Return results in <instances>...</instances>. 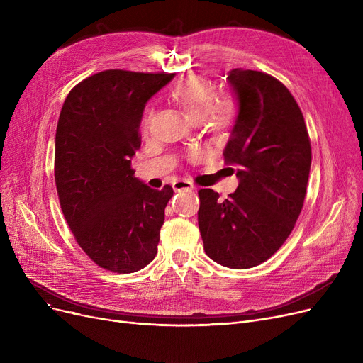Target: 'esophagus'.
<instances>
[{"label":"esophagus","instance_id":"1","mask_svg":"<svg viewBox=\"0 0 363 363\" xmlns=\"http://www.w3.org/2000/svg\"><path fill=\"white\" fill-rule=\"evenodd\" d=\"M172 186H174V189L178 193L184 191V189H185V191H194V189H196L194 184H191L189 181H175Z\"/></svg>","mask_w":363,"mask_h":363}]
</instances>
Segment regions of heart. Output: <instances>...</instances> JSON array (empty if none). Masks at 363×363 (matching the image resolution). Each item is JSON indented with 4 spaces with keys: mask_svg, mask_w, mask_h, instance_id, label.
<instances>
[{
    "mask_svg": "<svg viewBox=\"0 0 363 363\" xmlns=\"http://www.w3.org/2000/svg\"><path fill=\"white\" fill-rule=\"evenodd\" d=\"M170 100L186 114L193 122H203L213 130L230 129L237 118L240 106L233 95L218 97V88L213 81L204 78L201 74L191 73L184 76L174 86H172ZM151 121V113L147 111L141 122L143 133L148 132ZM199 152L193 151L191 159L197 160Z\"/></svg>",
    "mask_w": 363,
    "mask_h": 363,
    "instance_id": "1",
    "label": "heart"
}]
</instances>
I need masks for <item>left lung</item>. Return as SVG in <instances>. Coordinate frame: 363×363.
<instances>
[{
	"instance_id": "left-lung-1",
	"label": "left lung",
	"mask_w": 363,
	"mask_h": 363,
	"mask_svg": "<svg viewBox=\"0 0 363 363\" xmlns=\"http://www.w3.org/2000/svg\"><path fill=\"white\" fill-rule=\"evenodd\" d=\"M240 113L223 157L240 184L225 200L200 189L206 255L233 269L253 268L291 234L306 197L312 147L303 113L282 82L257 70H231Z\"/></svg>"
}]
</instances>
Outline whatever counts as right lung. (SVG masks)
<instances>
[{
  "label": "right lung",
  "instance_id": "obj_1",
  "mask_svg": "<svg viewBox=\"0 0 363 363\" xmlns=\"http://www.w3.org/2000/svg\"><path fill=\"white\" fill-rule=\"evenodd\" d=\"M174 73L99 72L74 85L55 132L54 179L76 242L100 268L130 274L157 255L170 185L152 189L135 178L148 99Z\"/></svg>",
  "mask_w": 363,
  "mask_h": 363
}]
</instances>
